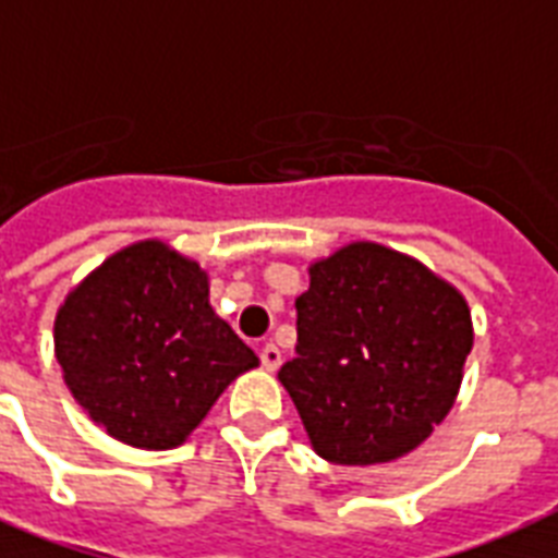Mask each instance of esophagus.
Returning a JSON list of instances; mask_svg holds the SVG:
<instances>
[{"mask_svg": "<svg viewBox=\"0 0 558 558\" xmlns=\"http://www.w3.org/2000/svg\"><path fill=\"white\" fill-rule=\"evenodd\" d=\"M260 362H263V367H266V371H278L280 362H283V359H280L278 344H271V341H269V344L260 350Z\"/></svg>", "mask_w": 558, "mask_h": 558, "instance_id": "esophagus-1", "label": "esophagus"}]
</instances>
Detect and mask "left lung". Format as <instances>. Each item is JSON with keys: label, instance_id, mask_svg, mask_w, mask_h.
<instances>
[{"label": "left lung", "instance_id": "left-lung-1", "mask_svg": "<svg viewBox=\"0 0 558 558\" xmlns=\"http://www.w3.org/2000/svg\"><path fill=\"white\" fill-rule=\"evenodd\" d=\"M295 310L298 356L278 379L324 460H397L451 411L472 315L423 263L379 243H350L310 266Z\"/></svg>", "mask_w": 558, "mask_h": 558}]
</instances>
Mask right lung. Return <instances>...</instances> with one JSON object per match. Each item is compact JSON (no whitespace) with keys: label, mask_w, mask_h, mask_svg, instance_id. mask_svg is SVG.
<instances>
[{"label":"right lung","mask_w":558,"mask_h":558,"mask_svg":"<svg viewBox=\"0 0 558 558\" xmlns=\"http://www.w3.org/2000/svg\"><path fill=\"white\" fill-rule=\"evenodd\" d=\"M72 397L116 440L173 449L257 356L208 304V275L159 240L112 254L54 322Z\"/></svg>","instance_id":"right-lung-1"}]
</instances>
